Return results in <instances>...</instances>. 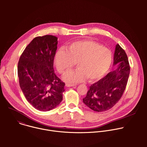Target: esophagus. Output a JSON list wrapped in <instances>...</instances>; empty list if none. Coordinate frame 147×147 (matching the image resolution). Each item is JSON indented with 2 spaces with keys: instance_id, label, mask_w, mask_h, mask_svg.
Wrapping results in <instances>:
<instances>
[{
  "instance_id": "esophagus-1",
  "label": "esophagus",
  "mask_w": 147,
  "mask_h": 147,
  "mask_svg": "<svg viewBox=\"0 0 147 147\" xmlns=\"http://www.w3.org/2000/svg\"><path fill=\"white\" fill-rule=\"evenodd\" d=\"M76 86V84H66V86L67 87H74V86Z\"/></svg>"
}]
</instances>
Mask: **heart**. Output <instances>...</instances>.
Masks as SVG:
<instances>
[{
    "instance_id": "obj_1",
    "label": "heart",
    "mask_w": 147,
    "mask_h": 147,
    "mask_svg": "<svg viewBox=\"0 0 147 147\" xmlns=\"http://www.w3.org/2000/svg\"><path fill=\"white\" fill-rule=\"evenodd\" d=\"M66 49H59L55 54L53 61L61 74L71 70L77 62L78 68L63 77L67 82H80L87 78L90 81H98L107 74L112 65L111 51L95 41L77 40L69 44Z\"/></svg>"
}]
</instances>
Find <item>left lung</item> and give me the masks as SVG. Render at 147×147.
<instances>
[{
  "mask_svg": "<svg viewBox=\"0 0 147 147\" xmlns=\"http://www.w3.org/2000/svg\"><path fill=\"white\" fill-rule=\"evenodd\" d=\"M113 65L116 70L90 87L83 102L92 110L101 112L111 109L121 98L127 86L130 74V65L124 50L117 44Z\"/></svg>",
  "mask_w": 147,
  "mask_h": 147,
  "instance_id": "8db88e82",
  "label": "left lung"
}]
</instances>
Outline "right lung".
<instances>
[{
  "instance_id": "add662e5",
  "label": "right lung",
  "mask_w": 147,
  "mask_h": 147,
  "mask_svg": "<svg viewBox=\"0 0 147 147\" xmlns=\"http://www.w3.org/2000/svg\"><path fill=\"white\" fill-rule=\"evenodd\" d=\"M57 42V38L53 35L35 37L18 63L20 87L27 101L40 111L55 108L63 99L65 84L53 69Z\"/></svg>"
}]
</instances>
